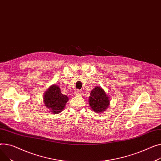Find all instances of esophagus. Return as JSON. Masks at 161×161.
<instances>
[{
	"label": "esophagus",
	"instance_id": "1",
	"mask_svg": "<svg viewBox=\"0 0 161 161\" xmlns=\"http://www.w3.org/2000/svg\"><path fill=\"white\" fill-rule=\"evenodd\" d=\"M75 95H77V96H80V95H81L82 94V91L81 90H77V91H75Z\"/></svg>",
	"mask_w": 161,
	"mask_h": 161
}]
</instances>
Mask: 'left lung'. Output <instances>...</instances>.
I'll return each mask as SVG.
<instances>
[{
    "label": "left lung",
    "instance_id": "1",
    "mask_svg": "<svg viewBox=\"0 0 161 161\" xmlns=\"http://www.w3.org/2000/svg\"><path fill=\"white\" fill-rule=\"evenodd\" d=\"M89 104L92 109L98 113L105 111L110 104V97L101 87L99 86L93 88L89 97Z\"/></svg>",
    "mask_w": 161,
    "mask_h": 161
}]
</instances>
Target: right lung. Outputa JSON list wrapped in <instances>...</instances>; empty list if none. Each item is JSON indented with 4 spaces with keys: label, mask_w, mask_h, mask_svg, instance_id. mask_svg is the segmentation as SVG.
<instances>
[{
    "label": "right lung",
    "mask_w": 161,
    "mask_h": 161,
    "mask_svg": "<svg viewBox=\"0 0 161 161\" xmlns=\"http://www.w3.org/2000/svg\"><path fill=\"white\" fill-rule=\"evenodd\" d=\"M69 100L67 96L63 95L57 84L51 86L44 93L43 101L45 107L53 114H58L63 110L66 103Z\"/></svg>",
    "instance_id": "add662e5"
}]
</instances>
